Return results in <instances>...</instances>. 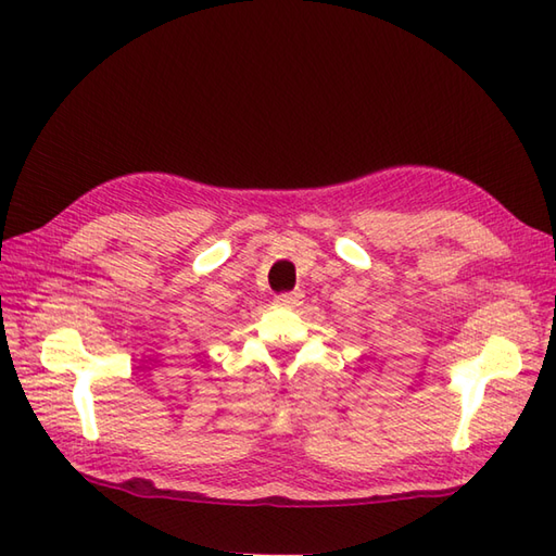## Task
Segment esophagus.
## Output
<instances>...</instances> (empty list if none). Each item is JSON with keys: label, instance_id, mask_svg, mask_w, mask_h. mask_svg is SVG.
I'll return each mask as SVG.
<instances>
[{"label": "esophagus", "instance_id": "34e87169", "mask_svg": "<svg viewBox=\"0 0 556 556\" xmlns=\"http://www.w3.org/2000/svg\"><path fill=\"white\" fill-rule=\"evenodd\" d=\"M301 301H303V293H299V291L281 293V295H277V299H275V303H277L279 307H287V309H291V307H299V305H301Z\"/></svg>", "mask_w": 556, "mask_h": 556}]
</instances>
